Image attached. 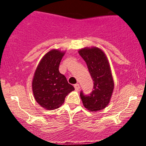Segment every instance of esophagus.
<instances>
[{"label": "esophagus", "mask_w": 146, "mask_h": 146, "mask_svg": "<svg viewBox=\"0 0 146 146\" xmlns=\"http://www.w3.org/2000/svg\"><path fill=\"white\" fill-rule=\"evenodd\" d=\"M74 86V88H75V90H77H77H79L80 88V85L78 84V83L75 84Z\"/></svg>", "instance_id": "34e87169"}]
</instances>
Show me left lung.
Returning <instances> with one entry per match:
<instances>
[{
  "instance_id": "left-lung-1",
  "label": "left lung",
  "mask_w": 146,
  "mask_h": 146,
  "mask_svg": "<svg viewBox=\"0 0 146 146\" xmlns=\"http://www.w3.org/2000/svg\"><path fill=\"white\" fill-rule=\"evenodd\" d=\"M79 54L87 64L94 81V90L89 95L80 92L83 105L91 112H96L106 108L111 99L114 82L108 58L98 47H85Z\"/></svg>"
}]
</instances>
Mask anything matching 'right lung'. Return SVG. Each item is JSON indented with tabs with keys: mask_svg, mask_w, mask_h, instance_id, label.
I'll return each mask as SVG.
<instances>
[{
	"mask_svg": "<svg viewBox=\"0 0 146 146\" xmlns=\"http://www.w3.org/2000/svg\"><path fill=\"white\" fill-rule=\"evenodd\" d=\"M64 53L58 50H50L44 55L35 71L32 82L33 96L44 109L51 110L60 108L66 96L74 90L59 72Z\"/></svg>",
	"mask_w": 146,
	"mask_h": 146,
	"instance_id": "right-lung-1",
	"label": "right lung"
}]
</instances>
